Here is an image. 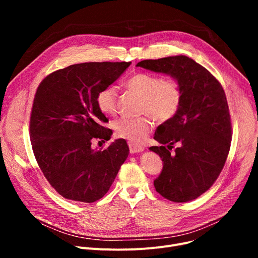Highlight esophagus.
Segmentation results:
<instances>
[{"instance_id": "obj_1", "label": "esophagus", "mask_w": 258, "mask_h": 258, "mask_svg": "<svg viewBox=\"0 0 258 258\" xmlns=\"http://www.w3.org/2000/svg\"><path fill=\"white\" fill-rule=\"evenodd\" d=\"M128 147H130V152L131 154H136V153H141L144 151V147L141 145H137L135 143L128 142Z\"/></svg>"}]
</instances>
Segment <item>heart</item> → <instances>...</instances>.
<instances>
[{"label":"heart","instance_id":"obj_1","mask_svg":"<svg viewBox=\"0 0 258 258\" xmlns=\"http://www.w3.org/2000/svg\"><path fill=\"white\" fill-rule=\"evenodd\" d=\"M124 85L130 91L142 97L141 113L147 116L116 120L113 128L119 138L126 139L132 143H140L154 127L152 117L159 122H166L178 114L183 100V89L177 78L138 72L128 77ZM118 89L116 86H106L97 94L96 103L99 111L104 115L116 113Z\"/></svg>","mask_w":258,"mask_h":258}]
</instances>
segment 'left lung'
<instances>
[{
  "mask_svg": "<svg viewBox=\"0 0 258 258\" xmlns=\"http://www.w3.org/2000/svg\"><path fill=\"white\" fill-rule=\"evenodd\" d=\"M137 67L177 78L183 89L178 114L158 126L154 139L161 146L163 168L154 181L157 192L175 202L192 201L219 178L227 160L232 125L226 94L207 69L185 55L145 59ZM178 144L174 153L170 151Z\"/></svg>",
  "mask_w": 258,
  "mask_h": 258,
  "instance_id": "left-lung-1",
  "label": "left lung"
}]
</instances>
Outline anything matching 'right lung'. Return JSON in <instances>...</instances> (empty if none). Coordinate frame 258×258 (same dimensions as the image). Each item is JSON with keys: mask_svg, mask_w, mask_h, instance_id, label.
Returning a JSON list of instances; mask_svg holds the SVG:
<instances>
[{"mask_svg": "<svg viewBox=\"0 0 258 258\" xmlns=\"http://www.w3.org/2000/svg\"><path fill=\"white\" fill-rule=\"evenodd\" d=\"M132 62H84L57 70L39 84L30 115V141L37 164L64 199L93 203L110 189L128 156L124 139L93 150L94 139L110 140L108 119L96 103Z\"/></svg>", "mask_w": 258, "mask_h": 258, "instance_id": "add662e5", "label": "right lung"}]
</instances>
